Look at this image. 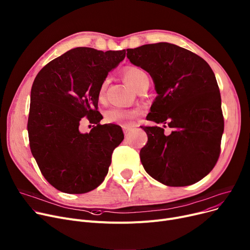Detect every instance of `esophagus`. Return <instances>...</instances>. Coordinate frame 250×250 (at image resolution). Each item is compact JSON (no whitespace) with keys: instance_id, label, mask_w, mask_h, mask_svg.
I'll return each instance as SVG.
<instances>
[{"instance_id":"34e87169","label":"esophagus","mask_w":250,"mask_h":250,"mask_svg":"<svg viewBox=\"0 0 250 250\" xmlns=\"http://www.w3.org/2000/svg\"><path fill=\"white\" fill-rule=\"evenodd\" d=\"M122 128H123V131H124V133H125L126 136L130 133V131L132 130V126H130V125H123Z\"/></svg>"}]
</instances>
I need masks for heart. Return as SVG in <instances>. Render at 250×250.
<instances>
[{"label":"heart","mask_w":250,"mask_h":250,"mask_svg":"<svg viewBox=\"0 0 250 250\" xmlns=\"http://www.w3.org/2000/svg\"><path fill=\"white\" fill-rule=\"evenodd\" d=\"M125 82L134 90H137L140 85L148 82V77L146 72L136 66H129L124 70ZM107 81H104L100 85L98 92L99 102H104L106 99ZM135 113L133 111L125 110L122 108H111L105 113V121L107 123H127L134 118Z\"/></svg>","instance_id":"b5f03b06"}]
</instances>
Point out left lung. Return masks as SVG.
I'll list each match as a JSON object with an SVG mask.
<instances>
[{"mask_svg": "<svg viewBox=\"0 0 250 250\" xmlns=\"http://www.w3.org/2000/svg\"><path fill=\"white\" fill-rule=\"evenodd\" d=\"M132 64L147 71L156 91L141 126L148 140L140 150L151 178L168 187L193 185L213 169L224 131L221 96L214 72L202 57L167 42L126 49ZM172 128L169 136L164 127Z\"/></svg>", "mask_w": 250, "mask_h": 250, "instance_id": "obj_1", "label": "left lung"}]
</instances>
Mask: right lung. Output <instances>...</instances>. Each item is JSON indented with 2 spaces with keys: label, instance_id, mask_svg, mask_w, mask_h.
<instances>
[{
  "label": "right lung",
  "instance_id": "1",
  "mask_svg": "<svg viewBox=\"0 0 250 250\" xmlns=\"http://www.w3.org/2000/svg\"><path fill=\"white\" fill-rule=\"evenodd\" d=\"M126 51L77 47L56 57L36 76L30 96L28 135L43 177L67 194H84L108 173L113 150L124 139L116 124L101 125L98 92ZM96 126L79 131L85 119Z\"/></svg>",
  "mask_w": 250,
  "mask_h": 250
}]
</instances>
